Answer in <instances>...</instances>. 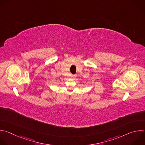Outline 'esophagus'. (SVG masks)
<instances>
[{
  "label": "esophagus",
  "mask_w": 145,
  "mask_h": 145,
  "mask_svg": "<svg viewBox=\"0 0 145 145\" xmlns=\"http://www.w3.org/2000/svg\"><path fill=\"white\" fill-rule=\"evenodd\" d=\"M71 78H72V79H75V78H76V74H73V75H71Z\"/></svg>",
  "instance_id": "1"
}]
</instances>
